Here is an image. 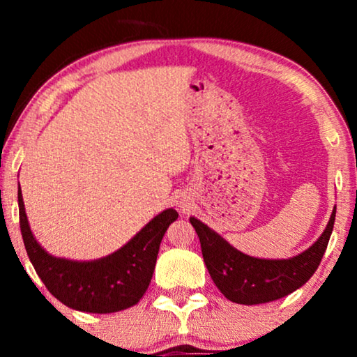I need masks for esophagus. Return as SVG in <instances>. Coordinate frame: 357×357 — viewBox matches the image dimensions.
<instances>
[{
  "instance_id": "1",
  "label": "esophagus",
  "mask_w": 357,
  "mask_h": 357,
  "mask_svg": "<svg viewBox=\"0 0 357 357\" xmlns=\"http://www.w3.org/2000/svg\"><path fill=\"white\" fill-rule=\"evenodd\" d=\"M178 206H180V208H183V211H185V208H188V204L185 203V199H183V202H180V203H178Z\"/></svg>"
}]
</instances>
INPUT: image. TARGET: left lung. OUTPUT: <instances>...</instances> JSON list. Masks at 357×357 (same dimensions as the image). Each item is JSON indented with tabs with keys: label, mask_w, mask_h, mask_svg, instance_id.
<instances>
[{
	"label": "left lung",
	"mask_w": 357,
	"mask_h": 357,
	"mask_svg": "<svg viewBox=\"0 0 357 357\" xmlns=\"http://www.w3.org/2000/svg\"><path fill=\"white\" fill-rule=\"evenodd\" d=\"M335 214L336 206L319 241L289 260L248 257L197 218H190V222L198 234L204 265L218 289L236 304L255 305L281 299L310 280L328 245Z\"/></svg>",
	"instance_id": "obj_1"
}]
</instances>
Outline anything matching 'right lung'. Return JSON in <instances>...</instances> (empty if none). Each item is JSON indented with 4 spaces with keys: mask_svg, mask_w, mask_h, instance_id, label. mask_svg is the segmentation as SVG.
<instances>
[{
    "mask_svg": "<svg viewBox=\"0 0 357 357\" xmlns=\"http://www.w3.org/2000/svg\"><path fill=\"white\" fill-rule=\"evenodd\" d=\"M17 202L24 245L43 284L65 305L91 314H112L138 304L153 278L160 241L178 218L175 209H165L112 255L94 261H73L52 257L36 241L29 227L21 187Z\"/></svg>",
    "mask_w": 357,
    "mask_h": 357,
    "instance_id": "add662e5",
    "label": "right lung"
}]
</instances>
